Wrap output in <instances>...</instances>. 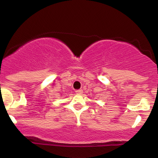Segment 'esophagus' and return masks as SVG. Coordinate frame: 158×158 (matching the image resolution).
Instances as JSON below:
<instances>
[{"mask_svg": "<svg viewBox=\"0 0 158 158\" xmlns=\"http://www.w3.org/2000/svg\"><path fill=\"white\" fill-rule=\"evenodd\" d=\"M82 93H83V90L81 89L76 90V94H81Z\"/></svg>", "mask_w": 158, "mask_h": 158, "instance_id": "obj_1", "label": "esophagus"}]
</instances>
